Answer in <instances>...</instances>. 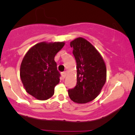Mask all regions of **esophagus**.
Wrapping results in <instances>:
<instances>
[{
	"mask_svg": "<svg viewBox=\"0 0 135 135\" xmlns=\"http://www.w3.org/2000/svg\"><path fill=\"white\" fill-rule=\"evenodd\" d=\"M66 72L65 71V72H61V76H62L63 78H65V77H66Z\"/></svg>",
	"mask_w": 135,
	"mask_h": 135,
	"instance_id": "1",
	"label": "esophagus"
}]
</instances>
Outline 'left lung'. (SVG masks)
<instances>
[{
  "instance_id": "8db88e82",
  "label": "left lung",
  "mask_w": 135,
  "mask_h": 135,
  "mask_svg": "<svg viewBox=\"0 0 135 135\" xmlns=\"http://www.w3.org/2000/svg\"><path fill=\"white\" fill-rule=\"evenodd\" d=\"M70 46L77 63V84L68 93L73 102L86 103L96 98L104 86L106 66L100 53L84 38H75Z\"/></svg>"
}]
</instances>
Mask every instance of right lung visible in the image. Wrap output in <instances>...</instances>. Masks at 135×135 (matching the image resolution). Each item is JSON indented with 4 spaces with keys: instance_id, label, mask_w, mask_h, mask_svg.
Here are the masks:
<instances>
[{
    "instance_id": "add662e5",
    "label": "right lung",
    "mask_w": 135,
    "mask_h": 135,
    "mask_svg": "<svg viewBox=\"0 0 135 135\" xmlns=\"http://www.w3.org/2000/svg\"><path fill=\"white\" fill-rule=\"evenodd\" d=\"M64 45V42L38 43L23 58L20 77L27 92L35 98L46 100L54 94L60 77L54 59Z\"/></svg>"
}]
</instances>
